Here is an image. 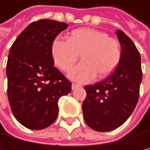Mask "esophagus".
Instances as JSON below:
<instances>
[{"instance_id":"esophagus-1","label":"esophagus","mask_w":150,"mask_h":150,"mask_svg":"<svg viewBox=\"0 0 150 150\" xmlns=\"http://www.w3.org/2000/svg\"><path fill=\"white\" fill-rule=\"evenodd\" d=\"M81 85L77 84V83H72V90H76V88L80 87Z\"/></svg>"}]
</instances>
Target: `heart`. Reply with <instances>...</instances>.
<instances>
[{"label":"heart","instance_id":"obj_1","mask_svg":"<svg viewBox=\"0 0 150 150\" xmlns=\"http://www.w3.org/2000/svg\"><path fill=\"white\" fill-rule=\"evenodd\" d=\"M67 41L58 38L51 45L54 64L63 71L70 70L81 56L82 62L68 77L79 83L92 81L96 76L104 78L116 69L122 58V49L116 39L93 28H83L71 31Z\"/></svg>","mask_w":150,"mask_h":150}]
</instances>
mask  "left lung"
I'll use <instances>...</instances> for the list:
<instances>
[{
  "label": "left lung",
  "mask_w": 150,
  "mask_h": 150,
  "mask_svg": "<svg viewBox=\"0 0 150 150\" xmlns=\"http://www.w3.org/2000/svg\"><path fill=\"white\" fill-rule=\"evenodd\" d=\"M116 35L122 49L120 64L107 79L84 86L83 119L96 131H110L122 125L139 100L142 80L139 52L123 31L118 30Z\"/></svg>",
  "instance_id": "1"
}]
</instances>
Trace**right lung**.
Wrapping results in <instances>:
<instances>
[{
	"instance_id": "right-lung-1",
	"label": "right lung",
	"mask_w": 150,
	"mask_h": 150,
	"mask_svg": "<svg viewBox=\"0 0 150 150\" xmlns=\"http://www.w3.org/2000/svg\"><path fill=\"white\" fill-rule=\"evenodd\" d=\"M65 22L40 20L18 36L8 56V99L17 120L30 129H43L58 113V100L72 83L54 67L51 45L67 28Z\"/></svg>"
}]
</instances>
